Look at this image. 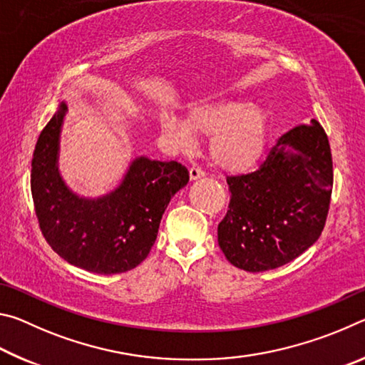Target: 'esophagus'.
Returning a JSON list of instances; mask_svg holds the SVG:
<instances>
[{"label":"esophagus","mask_w":365,"mask_h":365,"mask_svg":"<svg viewBox=\"0 0 365 365\" xmlns=\"http://www.w3.org/2000/svg\"><path fill=\"white\" fill-rule=\"evenodd\" d=\"M205 177V172H202L200 168H191L190 169V180L195 182L197 178H202Z\"/></svg>","instance_id":"1"}]
</instances>
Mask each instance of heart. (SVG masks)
Wrapping results in <instances>:
<instances>
[{"instance_id":"obj_1","label":"heart","mask_w":365,"mask_h":365,"mask_svg":"<svg viewBox=\"0 0 365 365\" xmlns=\"http://www.w3.org/2000/svg\"><path fill=\"white\" fill-rule=\"evenodd\" d=\"M159 122L163 133L182 151L195 146V133L212 137V163L232 174L256 168L267 148L270 132V119L261 106L237 100L193 103L185 120L164 110Z\"/></svg>"}]
</instances>
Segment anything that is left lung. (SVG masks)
Returning <instances> with one entry per match:
<instances>
[{
  "instance_id": "1",
  "label": "left lung",
  "mask_w": 365,
  "mask_h": 365,
  "mask_svg": "<svg viewBox=\"0 0 365 365\" xmlns=\"http://www.w3.org/2000/svg\"><path fill=\"white\" fill-rule=\"evenodd\" d=\"M230 205L217 227L220 250L235 267H282L317 242L329 214L333 165L320 123L296 127L272 148L255 174L228 177Z\"/></svg>"
}]
</instances>
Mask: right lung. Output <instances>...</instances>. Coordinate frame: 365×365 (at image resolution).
Segmentation results:
<instances>
[{
  "instance_id": "add662e5",
  "label": "right lung",
  "mask_w": 365,
  "mask_h": 365,
  "mask_svg": "<svg viewBox=\"0 0 365 365\" xmlns=\"http://www.w3.org/2000/svg\"><path fill=\"white\" fill-rule=\"evenodd\" d=\"M67 113L69 106L63 100L34 151L30 185L41 233L76 267L101 275L122 274L150 255L165 207L190 180L188 170L175 160L137 156L108 193L78 195L59 170Z\"/></svg>"
}]
</instances>
